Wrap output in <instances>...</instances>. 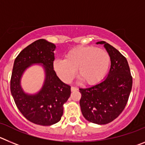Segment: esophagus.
<instances>
[{
    "label": "esophagus",
    "mask_w": 145,
    "mask_h": 145,
    "mask_svg": "<svg viewBox=\"0 0 145 145\" xmlns=\"http://www.w3.org/2000/svg\"><path fill=\"white\" fill-rule=\"evenodd\" d=\"M78 88H77V87H74V86H72L71 87V91H78Z\"/></svg>",
    "instance_id": "34e87169"
}]
</instances>
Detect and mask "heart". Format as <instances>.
Returning <instances> with one entry per match:
<instances>
[{
	"mask_svg": "<svg viewBox=\"0 0 145 145\" xmlns=\"http://www.w3.org/2000/svg\"><path fill=\"white\" fill-rule=\"evenodd\" d=\"M110 65V57L105 50L93 46H78L65 54V59H57L54 68L60 78L69 83L77 75L84 84L94 85L107 74Z\"/></svg>",
	"mask_w": 145,
	"mask_h": 145,
	"instance_id": "1",
	"label": "heart"
}]
</instances>
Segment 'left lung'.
Returning <instances> with one entry per match:
<instances>
[{"label":"left lung","mask_w":145,"mask_h":145,"mask_svg":"<svg viewBox=\"0 0 145 145\" xmlns=\"http://www.w3.org/2000/svg\"><path fill=\"white\" fill-rule=\"evenodd\" d=\"M104 44L110 57L111 67L107 77L100 84L79 88L80 106L83 116L93 123L104 125L112 122L123 111L132 88V76L127 59L112 46Z\"/></svg>","instance_id":"left-lung-1"}]
</instances>
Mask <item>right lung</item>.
Returning <instances> with one entry per match:
<instances>
[{
    "label": "right lung",
    "mask_w": 145,
    "mask_h": 145,
    "mask_svg": "<svg viewBox=\"0 0 145 145\" xmlns=\"http://www.w3.org/2000/svg\"><path fill=\"white\" fill-rule=\"evenodd\" d=\"M56 46L44 39L29 44L16 57L11 77V94L19 110L29 121L40 125L57 123L63 115L64 104L70 97V86L61 81L54 70ZM44 65L46 80L41 90L35 95H27L20 86L23 72L29 65Z\"/></svg>",
    "instance_id": "right-lung-1"
}]
</instances>
